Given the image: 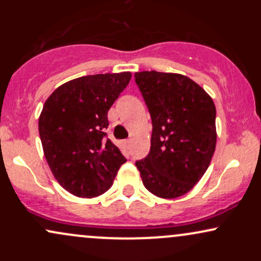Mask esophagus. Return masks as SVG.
<instances>
[{"label": "esophagus", "mask_w": 261, "mask_h": 261, "mask_svg": "<svg viewBox=\"0 0 261 261\" xmlns=\"http://www.w3.org/2000/svg\"><path fill=\"white\" fill-rule=\"evenodd\" d=\"M131 143H133V141H131V140H126V141H125V145H126L127 148L131 147Z\"/></svg>", "instance_id": "34e87169"}]
</instances>
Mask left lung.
<instances>
[{
	"mask_svg": "<svg viewBox=\"0 0 261 261\" xmlns=\"http://www.w3.org/2000/svg\"><path fill=\"white\" fill-rule=\"evenodd\" d=\"M152 119L151 151L136 162L145 188L162 199L189 193L216 148V107L202 87L180 73H135Z\"/></svg>",
	"mask_w": 261,
	"mask_h": 261,
	"instance_id": "1",
	"label": "left lung"
}]
</instances>
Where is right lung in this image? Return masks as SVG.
<instances>
[{
    "label": "right lung",
    "mask_w": 261,
    "mask_h": 261,
    "mask_svg": "<svg viewBox=\"0 0 261 261\" xmlns=\"http://www.w3.org/2000/svg\"><path fill=\"white\" fill-rule=\"evenodd\" d=\"M131 72L83 76L64 83L45 101L39 135L51 173L79 197L109 190L126 160L109 139L108 110L126 88Z\"/></svg>",
    "instance_id": "right-lung-1"
}]
</instances>
